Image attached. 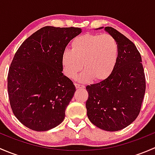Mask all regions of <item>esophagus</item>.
<instances>
[{
  "label": "esophagus",
  "mask_w": 155,
  "mask_h": 155,
  "mask_svg": "<svg viewBox=\"0 0 155 155\" xmlns=\"http://www.w3.org/2000/svg\"><path fill=\"white\" fill-rule=\"evenodd\" d=\"M75 86H76V87L77 89H83L85 88V86L82 85H80V84H75Z\"/></svg>",
  "instance_id": "34e87169"
}]
</instances>
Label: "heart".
<instances>
[{
	"label": "heart",
	"instance_id": "obj_1",
	"mask_svg": "<svg viewBox=\"0 0 155 155\" xmlns=\"http://www.w3.org/2000/svg\"><path fill=\"white\" fill-rule=\"evenodd\" d=\"M118 57V45L109 34H84L71 43V50L64 51L61 64L64 73L70 79L76 77L81 69L85 70L78 81L87 82L106 79L115 68Z\"/></svg>",
	"mask_w": 155,
	"mask_h": 155
}]
</instances>
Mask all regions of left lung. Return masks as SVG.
I'll return each instance as SVG.
<instances>
[{"label": "left lung", "instance_id": "obj_1", "mask_svg": "<svg viewBox=\"0 0 155 155\" xmlns=\"http://www.w3.org/2000/svg\"><path fill=\"white\" fill-rule=\"evenodd\" d=\"M115 39L118 57L115 68L104 80L87 85V115L91 122L107 131H118L139 115L145 92L140 53L132 41L112 27H101Z\"/></svg>", "mask_w": 155, "mask_h": 155}]
</instances>
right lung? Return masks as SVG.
<instances>
[{
	"mask_svg": "<svg viewBox=\"0 0 155 155\" xmlns=\"http://www.w3.org/2000/svg\"><path fill=\"white\" fill-rule=\"evenodd\" d=\"M79 28L43 27L20 46L9 69L7 89L12 110L29 129L46 131L64 121L76 91L62 73L61 56Z\"/></svg>",
	"mask_w": 155,
	"mask_h": 155,
	"instance_id": "1",
	"label": "right lung"
}]
</instances>
